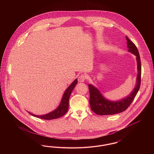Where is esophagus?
<instances>
[{
	"mask_svg": "<svg viewBox=\"0 0 154 154\" xmlns=\"http://www.w3.org/2000/svg\"><path fill=\"white\" fill-rule=\"evenodd\" d=\"M85 79H86V76L84 74H81L79 77L78 81L80 82H84V81L85 80Z\"/></svg>",
	"mask_w": 154,
	"mask_h": 154,
	"instance_id": "1",
	"label": "esophagus"
}]
</instances>
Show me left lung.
Here are the masks:
<instances>
[{
    "label": "left lung",
    "mask_w": 154,
    "mask_h": 154,
    "mask_svg": "<svg viewBox=\"0 0 154 154\" xmlns=\"http://www.w3.org/2000/svg\"><path fill=\"white\" fill-rule=\"evenodd\" d=\"M127 40V47L128 52H131L136 57L137 64V75L136 84L131 93L126 97L118 101H111L105 98L99 89L92 84H89L88 87L90 94L89 103L91 110L95 113L100 116L113 115L120 113L126 110L132 103L135 96L138 92L140 87L141 66L139 51L132 42L126 36Z\"/></svg>",
    "instance_id": "left-lung-1"
}]
</instances>
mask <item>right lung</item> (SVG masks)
<instances>
[{"mask_svg": "<svg viewBox=\"0 0 154 154\" xmlns=\"http://www.w3.org/2000/svg\"><path fill=\"white\" fill-rule=\"evenodd\" d=\"M77 82H78L77 79H76L69 85V87L66 89V91L63 94V95L62 96V100L60 101L58 107L55 110L52 111L48 114L42 115V116H37L28 111V112L32 116H34L40 119H46V120H50V119H57V118L61 117L62 116H63L66 114L68 110L69 97L71 95L72 91L73 90L74 88L77 85Z\"/></svg>", "mask_w": 154, "mask_h": 154, "instance_id": "right-lung-1", "label": "right lung"}]
</instances>
